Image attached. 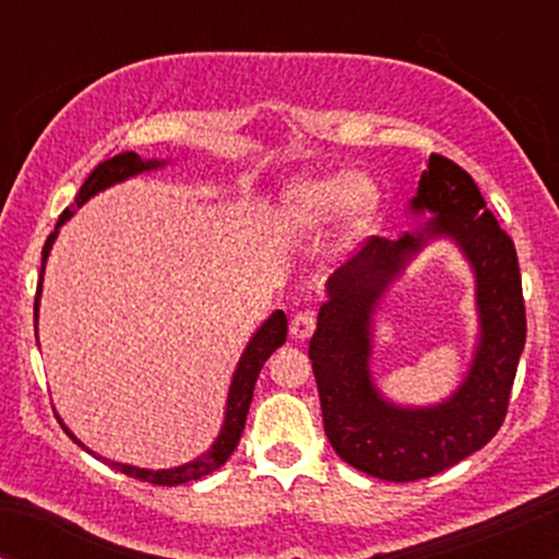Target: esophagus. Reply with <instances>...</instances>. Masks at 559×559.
Wrapping results in <instances>:
<instances>
[{
	"instance_id": "obj_1",
	"label": "esophagus",
	"mask_w": 559,
	"mask_h": 559,
	"mask_svg": "<svg viewBox=\"0 0 559 559\" xmlns=\"http://www.w3.org/2000/svg\"><path fill=\"white\" fill-rule=\"evenodd\" d=\"M312 331H316V316L310 310H299L292 318V323H288V333H292V338H299V342L310 338Z\"/></svg>"
}]
</instances>
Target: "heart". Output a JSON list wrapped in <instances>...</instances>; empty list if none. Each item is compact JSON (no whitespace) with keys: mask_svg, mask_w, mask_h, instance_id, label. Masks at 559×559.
<instances>
[{"mask_svg":"<svg viewBox=\"0 0 559 559\" xmlns=\"http://www.w3.org/2000/svg\"><path fill=\"white\" fill-rule=\"evenodd\" d=\"M376 186L360 176L305 178L281 199V226L288 236H310L344 213L349 228L368 226L376 210Z\"/></svg>","mask_w":559,"mask_h":559,"instance_id":"heart-1","label":"heart"}]
</instances>
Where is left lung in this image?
Wrapping results in <instances>:
<instances>
[{"instance_id": "8db88e82", "label": "left lung", "mask_w": 559, "mask_h": 559, "mask_svg": "<svg viewBox=\"0 0 559 559\" xmlns=\"http://www.w3.org/2000/svg\"><path fill=\"white\" fill-rule=\"evenodd\" d=\"M413 213H431L400 241L370 236L357 258L329 278V301L310 338L323 428L338 457L381 480L431 478L486 447L504 423L525 344V305L515 243L486 207L476 181L452 159L431 155ZM449 235L477 273L481 338L461 389L431 408H400L369 378L372 312L391 280L423 242Z\"/></svg>"}]
</instances>
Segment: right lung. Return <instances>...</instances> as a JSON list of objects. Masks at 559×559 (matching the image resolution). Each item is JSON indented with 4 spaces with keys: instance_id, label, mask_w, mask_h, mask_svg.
I'll use <instances>...</instances> for the list:
<instances>
[{
    "instance_id": "1",
    "label": "right lung",
    "mask_w": 559,
    "mask_h": 559,
    "mask_svg": "<svg viewBox=\"0 0 559 559\" xmlns=\"http://www.w3.org/2000/svg\"><path fill=\"white\" fill-rule=\"evenodd\" d=\"M159 165H165V163H159V159H141L136 152H123V155H115L112 159H105V163H99L92 170V176L83 181L79 197H75L73 207H68L66 213L60 215V221H57V228H60L62 223H66L68 217L73 215L75 207H81L86 199H92L96 191L107 189V186H112V183L126 181V178H131V176H139V173H144V170H155V168H159ZM57 228L52 230V234H49V239L41 249V278H44V265H47V258H49V249H52V243L57 239ZM38 297H41V281H38V288H36V305H34V316L36 318H38ZM286 329H288V325H286L284 310H275L273 316L260 325V331L254 333L252 342L247 344V349H243V355L239 360V368H236V373H234V381H230L228 404H226V423H223L221 436L215 439V444L210 447L207 452L202 454V457L191 460V463H186V465L170 467V471H144V467L110 463V460L99 457V454H94V452L92 454L96 460H105V463H110L115 471L126 473V476L146 480V484H155V486H178V484H189V480H197L202 476H210V473L217 471V467L226 463L230 454H234L236 444H239L243 423H247L249 404H252L254 383H258V376H260L262 365H265L267 357H271L273 352L286 342ZM60 426H62V431H66L70 439L75 441V444L83 447L81 441L68 431L66 423H60ZM83 449H86V447H83ZM86 452H88V449H86Z\"/></svg>"
}]
</instances>
